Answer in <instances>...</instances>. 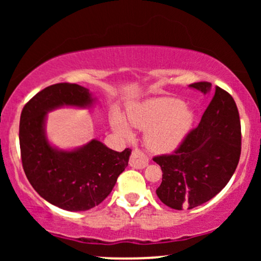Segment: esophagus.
<instances>
[{
  "mask_svg": "<svg viewBox=\"0 0 261 261\" xmlns=\"http://www.w3.org/2000/svg\"><path fill=\"white\" fill-rule=\"evenodd\" d=\"M147 164H148V158L142 151H140V149H135V151H133V153H131V157H130V166L133 167V168L142 169L145 168Z\"/></svg>",
  "mask_w": 261,
  "mask_h": 261,
  "instance_id": "1",
  "label": "esophagus"
}]
</instances>
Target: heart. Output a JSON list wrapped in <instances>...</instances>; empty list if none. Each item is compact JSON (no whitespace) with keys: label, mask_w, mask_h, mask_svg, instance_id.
<instances>
[{"label":"heart","mask_w":261,"mask_h":261,"mask_svg":"<svg viewBox=\"0 0 261 261\" xmlns=\"http://www.w3.org/2000/svg\"><path fill=\"white\" fill-rule=\"evenodd\" d=\"M194 112L176 98H152L136 104L127 113L133 126L145 131V143L151 151L166 153L178 147L194 122ZM114 128L119 134L130 135V128L120 116H115Z\"/></svg>","instance_id":"obj_1"}]
</instances>
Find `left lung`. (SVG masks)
<instances>
[{"label": "left lung", "instance_id": "1", "mask_svg": "<svg viewBox=\"0 0 261 261\" xmlns=\"http://www.w3.org/2000/svg\"><path fill=\"white\" fill-rule=\"evenodd\" d=\"M203 94L210 82L189 86ZM242 149L239 113L229 93L220 87L197 127L187 135L173 154L154 157L163 175L155 194L170 208H194L216 196L232 178Z\"/></svg>", "mask_w": 261, "mask_h": 261}]
</instances>
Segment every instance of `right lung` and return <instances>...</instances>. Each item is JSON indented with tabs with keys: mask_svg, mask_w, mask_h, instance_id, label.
I'll use <instances>...</instances> for the list:
<instances>
[{
	"mask_svg": "<svg viewBox=\"0 0 261 261\" xmlns=\"http://www.w3.org/2000/svg\"><path fill=\"white\" fill-rule=\"evenodd\" d=\"M94 103L85 87L58 83L37 93L20 114L19 145L27 178L43 199L67 211L99 205L112 193L131 154L130 148L116 152L98 140L68 151L49 142L47 113L62 107L91 108Z\"/></svg>",
	"mask_w": 261,
	"mask_h": 261,
	"instance_id": "add662e5",
	"label": "right lung"
}]
</instances>
